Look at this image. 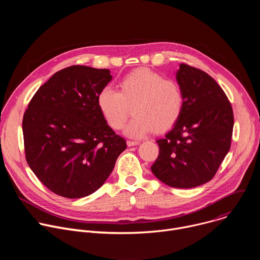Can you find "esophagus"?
<instances>
[{
  "instance_id": "esophagus-1",
  "label": "esophagus",
  "mask_w": 260,
  "mask_h": 260,
  "mask_svg": "<svg viewBox=\"0 0 260 260\" xmlns=\"http://www.w3.org/2000/svg\"><path fill=\"white\" fill-rule=\"evenodd\" d=\"M126 144H127V146H128V147H132V146L139 145V144H140V142H139V141H131V140H128V141L126 142Z\"/></svg>"
}]
</instances>
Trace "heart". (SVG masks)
<instances>
[{"label": "heart", "instance_id": "1", "mask_svg": "<svg viewBox=\"0 0 260 260\" xmlns=\"http://www.w3.org/2000/svg\"><path fill=\"white\" fill-rule=\"evenodd\" d=\"M118 87L119 91L104 86L96 95V105L107 124L115 131L124 126L132 107L135 116L124 129L128 137L143 138L154 128L165 132L182 114L184 93L181 85L157 72L137 69L126 74Z\"/></svg>", "mask_w": 260, "mask_h": 260}]
</instances>
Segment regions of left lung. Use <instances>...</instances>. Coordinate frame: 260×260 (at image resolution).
<instances>
[{
  "label": "left lung",
  "instance_id": "obj_1",
  "mask_svg": "<svg viewBox=\"0 0 260 260\" xmlns=\"http://www.w3.org/2000/svg\"><path fill=\"white\" fill-rule=\"evenodd\" d=\"M184 93L182 114L156 142L159 155L154 176L175 188H192L209 182L230 151L234 112L218 83L208 74L181 63L176 74Z\"/></svg>",
  "mask_w": 260,
  "mask_h": 260
}]
</instances>
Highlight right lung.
<instances>
[{
    "instance_id": "obj_1",
    "label": "right lung",
    "mask_w": 260,
    "mask_h": 260,
    "mask_svg": "<svg viewBox=\"0 0 260 260\" xmlns=\"http://www.w3.org/2000/svg\"><path fill=\"white\" fill-rule=\"evenodd\" d=\"M110 71L71 66L56 72L30 100L22 119L27 165L57 196L80 199L98 190L126 149L103 118L99 91Z\"/></svg>"
}]
</instances>
